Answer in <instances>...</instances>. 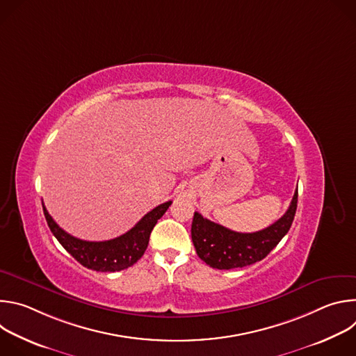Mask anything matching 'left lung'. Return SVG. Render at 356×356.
I'll use <instances>...</instances> for the list:
<instances>
[{"mask_svg": "<svg viewBox=\"0 0 356 356\" xmlns=\"http://www.w3.org/2000/svg\"><path fill=\"white\" fill-rule=\"evenodd\" d=\"M297 190L289 210L275 224L258 232H235L194 213L191 239L197 255L214 269L228 270L253 265L268 253L289 232L297 210Z\"/></svg>", "mask_w": 356, "mask_h": 356, "instance_id": "left-lung-1", "label": "left lung"}]
</instances>
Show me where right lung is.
<instances>
[{
    "label": "right lung",
    "mask_w": 356,
    "mask_h": 356,
    "mask_svg": "<svg viewBox=\"0 0 356 356\" xmlns=\"http://www.w3.org/2000/svg\"><path fill=\"white\" fill-rule=\"evenodd\" d=\"M170 204L172 201H168L149 211L134 228L118 238L91 242L72 236L62 229L50 217L42 202L47 225L60 245L79 264L97 272H120L136 264L147 248L152 229L156 225L158 220L168 211Z\"/></svg>",
    "instance_id": "obj_1"
}]
</instances>
